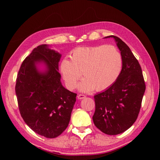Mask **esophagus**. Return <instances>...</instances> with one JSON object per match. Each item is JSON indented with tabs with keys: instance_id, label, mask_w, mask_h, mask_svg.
<instances>
[{
	"instance_id": "esophagus-1",
	"label": "esophagus",
	"mask_w": 160,
	"mask_h": 160,
	"mask_svg": "<svg viewBox=\"0 0 160 160\" xmlns=\"http://www.w3.org/2000/svg\"><path fill=\"white\" fill-rule=\"evenodd\" d=\"M85 97H86V96L84 95V94H78V99H82L84 98H85Z\"/></svg>"
}]
</instances>
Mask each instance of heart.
Here are the masks:
<instances>
[{
    "label": "heart",
    "instance_id": "obj_1",
    "mask_svg": "<svg viewBox=\"0 0 160 160\" xmlns=\"http://www.w3.org/2000/svg\"><path fill=\"white\" fill-rule=\"evenodd\" d=\"M70 61L65 58L60 64V71L68 90L76 88L82 75L85 78L78 88L82 92L104 90L114 83L123 68V57L112 45L78 47L71 51Z\"/></svg>",
    "mask_w": 160,
    "mask_h": 160
}]
</instances>
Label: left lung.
I'll list each match as a JSON object with an SVG mask.
<instances>
[{"mask_svg":"<svg viewBox=\"0 0 160 160\" xmlns=\"http://www.w3.org/2000/svg\"><path fill=\"white\" fill-rule=\"evenodd\" d=\"M115 39L123 57V68L117 80L106 90L94 96L95 112L92 117L97 128L107 135L128 130L139 114L145 84L141 67L130 48L118 37Z\"/></svg>","mask_w":160,"mask_h":160,"instance_id":"obj_1","label":"left lung"}]
</instances>
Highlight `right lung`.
Here are the masks:
<instances>
[{
  "mask_svg": "<svg viewBox=\"0 0 160 160\" xmlns=\"http://www.w3.org/2000/svg\"><path fill=\"white\" fill-rule=\"evenodd\" d=\"M61 54L47 44L38 46L22 63L15 93L22 118L32 131L54 138L68 126L77 94L62 85L58 72ZM44 62L40 72L36 65Z\"/></svg>",
  "mask_w": 160,
  "mask_h": 160,
  "instance_id": "obj_1",
  "label": "right lung"
}]
</instances>
